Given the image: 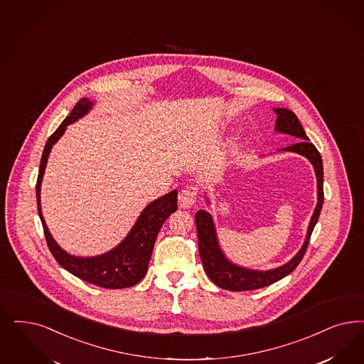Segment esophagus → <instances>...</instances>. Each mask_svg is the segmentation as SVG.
<instances>
[{"label":"esophagus","mask_w":364,"mask_h":364,"mask_svg":"<svg viewBox=\"0 0 364 364\" xmlns=\"http://www.w3.org/2000/svg\"><path fill=\"white\" fill-rule=\"evenodd\" d=\"M178 205L181 208H191L198 199V191L195 188H184L178 193Z\"/></svg>","instance_id":"obj_1"}]
</instances>
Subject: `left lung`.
Wrapping results in <instances>:
<instances>
[{"label":"left lung","mask_w":364,"mask_h":364,"mask_svg":"<svg viewBox=\"0 0 364 364\" xmlns=\"http://www.w3.org/2000/svg\"><path fill=\"white\" fill-rule=\"evenodd\" d=\"M273 110L277 114V133L289 134V136L299 139L297 144H293L288 148L279 149V151L299 153L305 159H308L314 165L316 180H317V204H316L314 215L311 218L304 245L301 246L299 252L287 264H281L276 269H270V270H252V269H247V267L231 262L219 245L213 215L207 213L205 210H199L196 213L195 222H196V230H198L199 254H200L203 267H204L207 276L210 277V279L216 287L231 290V291H245V290L264 288V287H269L277 281L282 279L284 277L290 274L299 266L305 251H306V247L309 245V239H311L312 231L318 220L323 201H324V189H323L324 172H323V160H321L320 153L316 149L314 144L309 142V138L306 136L296 114L293 113L291 110L284 109V107H277ZM205 200L207 203H210L208 199H205Z\"/></svg>","instance_id":"1"}]
</instances>
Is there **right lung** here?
Wrapping results in <instances>:
<instances>
[{"label":"right lung","instance_id":"1","mask_svg":"<svg viewBox=\"0 0 364 364\" xmlns=\"http://www.w3.org/2000/svg\"><path fill=\"white\" fill-rule=\"evenodd\" d=\"M92 106L94 102L88 98H82L79 100L74 110L48 138L44 146L36 183L38 216L44 228L47 245L53 258L67 272L100 288H129L138 284L148 272V264L151 261V251L157 234L163 227L164 222L171 216V213H175L177 210L176 189L149 203L144 208V211L139 213L134 226L132 227V230L129 231L124 240L112 250L95 257H76L64 251L50 235V230L46 225L41 213L40 189L50 149L59 141V138L63 136L67 126L85 117L92 109Z\"/></svg>","mask_w":364,"mask_h":364}]
</instances>
